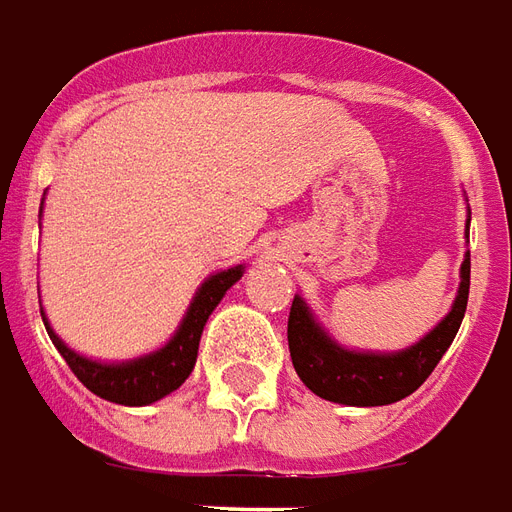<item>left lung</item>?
Returning a JSON list of instances; mask_svg holds the SVG:
<instances>
[{
  "mask_svg": "<svg viewBox=\"0 0 512 512\" xmlns=\"http://www.w3.org/2000/svg\"><path fill=\"white\" fill-rule=\"evenodd\" d=\"M469 259L461 264V289L442 324L398 354L346 352L322 333L300 297L289 311V352L294 371L308 390L335 404L384 406L412 395L431 376L464 322L469 300Z\"/></svg>",
  "mask_w": 512,
  "mask_h": 512,
  "instance_id": "1",
  "label": "left lung"
}]
</instances>
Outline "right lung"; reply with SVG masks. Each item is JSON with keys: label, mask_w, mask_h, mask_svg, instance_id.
I'll list each match as a JSON object with an SVG mask.
<instances>
[{"label": "right lung", "mask_w": 512, "mask_h": 512, "mask_svg": "<svg viewBox=\"0 0 512 512\" xmlns=\"http://www.w3.org/2000/svg\"><path fill=\"white\" fill-rule=\"evenodd\" d=\"M240 278L242 267H231V270L212 275L210 281L199 289L196 300L190 302V311L177 335L160 352L133 360V363L100 365L87 360V357H78L76 352H70L65 343L59 341L46 319L43 322H46L48 338L65 357L67 368L78 376V382L87 390L106 398V401H114V404L147 406L152 401H160L163 395L174 393L179 384L188 379L193 365H196L204 324L210 319V313L215 311V305L223 300V294L229 292Z\"/></svg>", "instance_id": "1"}]
</instances>
